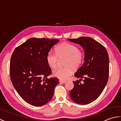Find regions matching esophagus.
<instances>
[{"mask_svg":"<svg viewBox=\"0 0 121 121\" xmlns=\"http://www.w3.org/2000/svg\"><path fill=\"white\" fill-rule=\"evenodd\" d=\"M59 82L61 83H66V81H62V80H61V79H60L59 80Z\"/></svg>","mask_w":121,"mask_h":121,"instance_id":"esophagus-1","label":"esophagus"}]
</instances>
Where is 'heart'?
<instances>
[{
  "label": "heart",
  "mask_w": 121,
  "mask_h": 121,
  "mask_svg": "<svg viewBox=\"0 0 121 121\" xmlns=\"http://www.w3.org/2000/svg\"><path fill=\"white\" fill-rule=\"evenodd\" d=\"M56 55L49 52L46 60L48 65L52 69L56 68L58 60L65 59L63 66L53 71L54 76L61 80H66L72 75L73 70L81 68L84 60V53L75 45L68 43H62L56 45L55 49Z\"/></svg>",
  "instance_id": "heart-1"
}]
</instances>
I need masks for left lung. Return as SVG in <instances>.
<instances>
[{
  "label": "left lung",
  "mask_w": 121,
  "mask_h": 121,
  "mask_svg": "<svg viewBox=\"0 0 121 121\" xmlns=\"http://www.w3.org/2000/svg\"><path fill=\"white\" fill-rule=\"evenodd\" d=\"M81 45L84 50V63L76 71L75 76L83 80L73 82L74 86L70 92L71 99L80 104L91 103L104 91L108 80L109 58L106 49L89 37L68 39Z\"/></svg>",
  "instance_id": "left-lung-1"
}]
</instances>
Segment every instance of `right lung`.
<instances>
[{
    "mask_svg": "<svg viewBox=\"0 0 121 121\" xmlns=\"http://www.w3.org/2000/svg\"><path fill=\"white\" fill-rule=\"evenodd\" d=\"M58 39L30 38L15 49L10 59V78L22 98L34 106H42L52 99L56 78H47L51 70L46 56Z\"/></svg>",
    "mask_w": 121,
    "mask_h": 121,
    "instance_id": "1",
    "label": "right lung"
}]
</instances>
